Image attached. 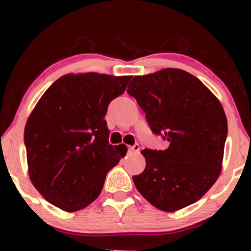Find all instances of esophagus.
I'll return each instance as SVG.
<instances>
[{
    "instance_id": "esophagus-1",
    "label": "esophagus",
    "mask_w": 251,
    "mask_h": 251,
    "mask_svg": "<svg viewBox=\"0 0 251 251\" xmlns=\"http://www.w3.org/2000/svg\"><path fill=\"white\" fill-rule=\"evenodd\" d=\"M139 150H140V148L138 144H135V145H133V146H129L128 148V151L132 152V153H137V152H139Z\"/></svg>"
}]
</instances>
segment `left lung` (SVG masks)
Segmentation results:
<instances>
[{
    "label": "left lung",
    "mask_w": 251,
    "mask_h": 251,
    "mask_svg": "<svg viewBox=\"0 0 251 251\" xmlns=\"http://www.w3.org/2000/svg\"><path fill=\"white\" fill-rule=\"evenodd\" d=\"M127 93L145 112L166 150H143L146 166L133 176L146 201L166 212L201 200L221 175L227 122L211 91L188 72L165 68L134 76Z\"/></svg>",
    "instance_id": "obj_1"
}]
</instances>
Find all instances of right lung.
I'll return each instance as SVG.
<instances>
[{
	"instance_id": "right-lung-1",
	"label": "right lung",
	"mask_w": 251,
	"mask_h": 251,
	"mask_svg": "<svg viewBox=\"0 0 251 251\" xmlns=\"http://www.w3.org/2000/svg\"><path fill=\"white\" fill-rule=\"evenodd\" d=\"M131 76L67 74L36 103L25 127L28 172L46 201L63 211L89 205L107 172L125 157L124 144L108 143L103 119L109 102L125 92Z\"/></svg>"
}]
</instances>
